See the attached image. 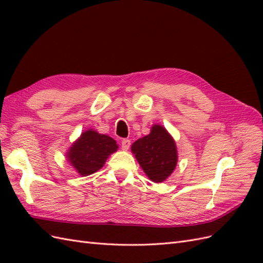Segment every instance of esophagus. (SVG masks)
Instances as JSON below:
<instances>
[{"label": "esophagus", "mask_w": 263, "mask_h": 263, "mask_svg": "<svg viewBox=\"0 0 263 263\" xmlns=\"http://www.w3.org/2000/svg\"><path fill=\"white\" fill-rule=\"evenodd\" d=\"M131 146V141L128 140V139H123L122 142H121V147L123 150H127Z\"/></svg>", "instance_id": "obj_1"}]
</instances>
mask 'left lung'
I'll list each match as a JSON object with an SVG mask.
<instances>
[{
	"label": "left lung",
	"instance_id": "obj_1",
	"mask_svg": "<svg viewBox=\"0 0 263 263\" xmlns=\"http://www.w3.org/2000/svg\"><path fill=\"white\" fill-rule=\"evenodd\" d=\"M131 152L146 175L155 183L166 181L177 165L175 140L163 125L154 124L148 136L132 143Z\"/></svg>",
	"mask_w": 263,
	"mask_h": 263
}]
</instances>
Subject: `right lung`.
Listing matches in <instances>:
<instances>
[{"label":"right lung","instance_id":"right-lung-1","mask_svg":"<svg viewBox=\"0 0 263 263\" xmlns=\"http://www.w3.org/2000/svg\"><path fill=\"white\" fill-rule=\"evenodd\" d=\"M117 148L119 146L113 138L89 128L71 144L66 158L78 174L88 176L102 168Z\"/></svg>","mask_w":263,"mask_h":263}]
</instances>
